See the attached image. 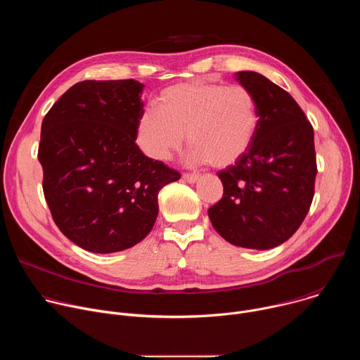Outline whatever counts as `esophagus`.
<instances>
[{"label": "esophagus", "mask_w": 360, "mask_h": 360, "mask_svg": "<svg viewBox=\"0 0 360 360\" xmlns=\"http://www.w3.org/2000/svg\"><path fill=\"white\" fill-rule=\"evenodd\" d=\"M199 174H189V172H186V174H184V179L186 181V182H189V184H195L198 179H199Z\"/></svg>", "instance_id": "esophagus-1"}]
</instances>
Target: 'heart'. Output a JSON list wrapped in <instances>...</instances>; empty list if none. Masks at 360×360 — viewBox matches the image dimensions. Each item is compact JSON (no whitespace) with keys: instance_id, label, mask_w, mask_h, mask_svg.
<instances>
[{"instance_id":"b5f03b06","label":"heart","mask_w":360,"mask_h":360,"mask_svg":"<svg viewBox=\"0 0 360 360\" xmlns=\"http://www.w3.org/2000/svg\"><path fill=\"white\" fill-rule=\"evenodd\" d=\"M157 111H145L136 124L135 141L143 155L169 161L184 142L193 162L215 168L235 164L249 149L258 128V105L243 85L188 81L165 88Z\"/></svg>"}]
</instances>
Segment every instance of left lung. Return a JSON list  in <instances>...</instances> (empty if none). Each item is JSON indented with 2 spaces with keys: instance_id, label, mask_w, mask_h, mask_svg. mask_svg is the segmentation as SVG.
Wrapping results in <instances>:
<instances>
[{
  "instance_id": "8db88e82",
  "label": "left lung",
  "mask_w": 360,
  "mask_h": 360,
  "mask_svg": "<svg viewBox=\"0 0 360 360\" xmlns=\"http://www.w3.org/2000/svg\"><path fill=\"white\" fill-rule=\"evenodd\" d=\"M236 79L256 99L258 128L243 155L218 172L224 195L208 215L229 243L271 249L299 229L312 205L314 127L292 95L266 77L240 71Z\"/></svg>"
}]
</instances>
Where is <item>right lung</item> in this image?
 I'll use <instances>...</instances> for the list:
<instances>
[{
  "mask_svg": "<svg viewBox=\"0 0 360 360\" xmlns=\"http://www.w3.org/2000/svg\"><path fill=\"white\" fill-rule=\"evenodd\" d=\"M135 79L72 85L42 120V191L60 231L94 253L141 242L158 217L160 191L181 178L135 142L143 114Z\"/></svg>",
  "mask_w": 360,
  "mask_h": 360,
  "instance_id": "obj_1",
  "label": "right lung"
}]
</instances>
